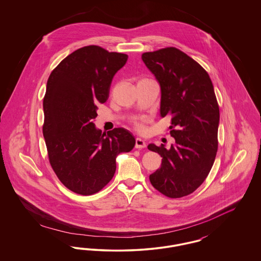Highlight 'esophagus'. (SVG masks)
Returning <instances> with one entry per match:
<instances>
[{"label": "esophagus", "instance_id": "obj_1", "mask_svg": "<svg viewBox=\"0 0 261 261\" xmlns=\"http://www.w3.org/2000/svg\"><path fill=\"white\" fill-rule=\"evenodd\" d=\"M146 147V142L141 139V138H136V143H135V148L136 149H143Z\"/></svg>", "mask_w": 261, "mask_h": 261}]
</instances>
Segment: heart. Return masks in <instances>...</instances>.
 I'll return each instance as SVG.
<instances>
[{
    "label": "heart",
    "mask_w": 261,
    "mask_h": 261,
    "mask_svg": "<svg viewBox=\"0 0 261 261\" xmlns=\"http://www.w3.org/2000/svg\"><path fill=\"white\" fill-rule=\"evenodd\" d=\"M136 127L139 129V130H141V129H143V124H142V123H140V122H137Z\"/></svg>",
    "instance_id": "heart-1"
}]
</instances>
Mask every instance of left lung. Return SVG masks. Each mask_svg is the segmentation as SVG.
<instances>
[{
    "label": "left lung",
    "mask_w": 261,
    "mask_h": 261,
    "mask_svg": "<svg viewBox=\"0 0 261 261\" xmlns=\"http://www.w3.org/2000/svg\"><path fill=\"white\" fill-rule=\"evenodd\" d=\"M162 90L161 115L171 116L167 149L149 144L162 158L149 181L162 195L178 199L199 188L211 171L218 149L219 107L210 75L182 50L167 47L142 55Z\"/></svg>",
    "instance_id": "obj_1"
}]
</instances>
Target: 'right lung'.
Segmentation results:
<instances>
[{"mask_svg": "<svg viewBox=\"0 0 261 261\" xmlns=\"http://www.w3.org/2000/svg\"><path fill=\"white\" fill-rule=\"evenodd\" d=\"M128 56L99 46L74 50L51 71L43 100L45 138L50 166L76 194L98 193L113 177L116 156L135 146L124 128L101 133L94 124L98 105L109 99L114 74Z\"/></svg>", "mask_w": 261, "mask_h": 261, "instance_id": "1", "label": "right lung"}]
</instances>
